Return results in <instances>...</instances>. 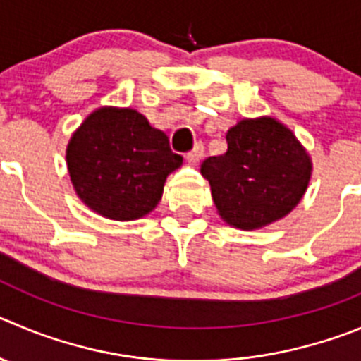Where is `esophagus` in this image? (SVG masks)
I'll return each mask as SVG.
<instances>
[{
	"mask_svg": "<svg viewBox=\"0 0 361 361\" xmlns=\"http://www.w3.org/2000/svg\"><path fill=\"white\" fill-rule=\"evenodd\" d=\"M203 153H204L203 142H196L194 144V147H192V151H188V153L185 154V158H187L188 164H197V161L201 160V157H203Z\"/></svg>",
	"mask_w": 361,
	"mask_h": 361,
	"instance_id": "34e87169",
	"label": "esophagus"
}]
</instances>
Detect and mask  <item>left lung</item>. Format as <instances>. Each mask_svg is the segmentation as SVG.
I'll return each mask as SVG.
<instances>
[{
    "instance_id": "obj_1",
    "label": "left lung",
    "mask_w": 361,
    "mask_h": 361,
    "mask_svg": "<svg viewBox=\"0 0 361 361\" xmlns=\"http://www.w3.org/2000/svg\"><path fill=\"white\" fill-rule=\"evenodd\" d=\"M226 144V153L201 164V174L228 224L257 230L301 201L312 161L288 128L271 117L244 119L228 130Z\"/></svg>"
}]
</instances>
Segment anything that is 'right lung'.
<instances>
[{
    "instance_id": "obj_1",
    "label": "right lung",
    "mask_w": 361,
    "mask_h": 361,
    "mask_svg": "<svg viewBox=\"0 0 361 361\" xmlns=\"http://www.w3.org/2000/svg\"><path fill=\"white\" fill-rule=\"evenodd\" d=\"M183 161L164 131L131 109L90 114L67 146L71 181L87 207L133 221L158 204L167 174Z\"/></svg>"
}]
</instances>
